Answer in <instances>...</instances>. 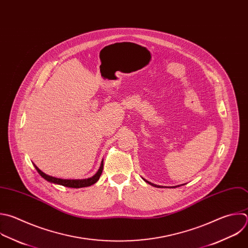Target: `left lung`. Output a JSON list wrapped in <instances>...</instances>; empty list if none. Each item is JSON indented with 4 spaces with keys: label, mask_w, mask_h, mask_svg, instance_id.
<instances>
[{
    "label": "left lung",
    "mask_w": 248,
    "mask_h": 248,
    "mask_svg": "<svg viewBox=\"0 0 248 248\" xmlns=\"http://www.w3.org/2000/svg\"><path fill=\"white\" fill-rule=\"evenodd\" d=\"M145 181H146V180H145ZM146 182H147V183H149V184H151L152 186H155V187H159V186H156V185H155V184H153V183H150V182H148V181H146Z\"/></svg>",
    "instance_id": "left-lung-1"
}]
</instances>
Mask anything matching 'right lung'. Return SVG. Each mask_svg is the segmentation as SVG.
<instances>
[{"label": "right lung", "instance_id": "add662e5", "mask_svg": "<svg viewBox=\"0 0 248 248\" xmlns=\"http://www.w3.org/2000/svg\"><path fill=\"white\" fill-rule=\"evenodd\" d=\"M34 167L36 169V170L39 172V174L45 178L46 181L48 182H51V183H55V184H59V185H62V186H65V187H69V188H84V187H89V186H92L93 185L94 183H96L98 181V179L100 178V175L102 173V170H103V160L101 162V166L98 170V171L91 178H88V179H82V180H69V179H60V178H55V177H52V176H49V175H46L45 174L43 171H41L35 164Z\"/></svg>", "mask_w": 248, "mask_h": 248}]
</instances>
